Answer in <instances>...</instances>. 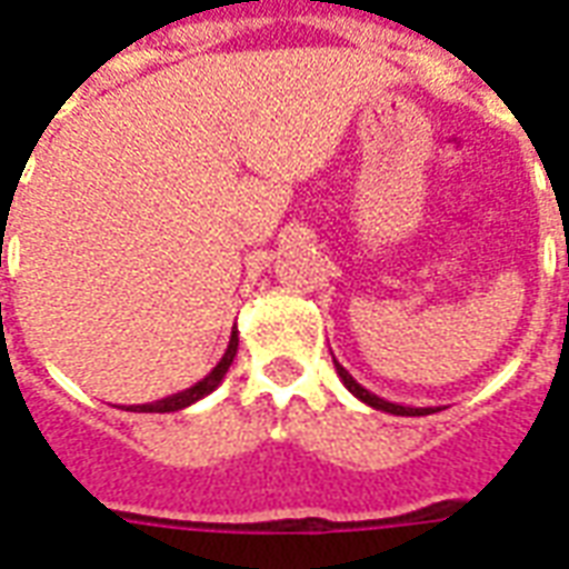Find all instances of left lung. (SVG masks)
Returning a JSON list of instances; mask_svg holds the SVG:
<instances>
[{"mask_svg": "<svg viewBox=\"0 0 569 569\" xmlns=\"http://www.w3.org/2000/svg\"><path fill=\"white\" fill-rule=\"evenodd\" d=\"M335 368H338V377L343 380V386H347L359 401H365L368 407H373V410H382V413H391V416H428V413H437L440 407H403V403H391L386 401V398H380V395H373V391H368L361 382L352 380V373H349L340 361H335Z\"/></svg>", "mask_w": 569, "mask_h": 569, "instance_id": "left-lung-1", "label": "left lung"}]
</instances>
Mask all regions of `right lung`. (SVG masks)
Listing matches in <instances>:
<instances>
[{"mask_svg":"<svg viewBox=\"0 0 569 569\" xmlns=\"http://www.w3.org/2000/svg\"><path fill=\"white\" fill-rule=\"evenodd\" d=\"M234 356H238V328L231 331L229 349L222 352V359L217 361V368L210 370L204 380H199V382H196V386H189V389L178 391V395H168V398H162V401L134 403V407H126V410H134V413H178V410H183V407H189V403L201 401L204 395H210V391L220 386L222 377L229 373Z\"/></svg>","mask_w":569,"mask_h":569,"instance_id":"right-lung-1","label":"right lung"}]
</instances>
